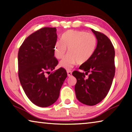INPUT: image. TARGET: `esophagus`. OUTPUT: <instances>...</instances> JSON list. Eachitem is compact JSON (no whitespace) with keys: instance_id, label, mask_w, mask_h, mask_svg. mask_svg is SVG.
<instances>
[{"instance_id":"esophagus-1","label":"esophagus","mask_w":132,"mask_h":132,"mask_svg":"<svg viewBox=\"0 0 132 132\" xmlns=\"http://www.w3.org/2000/svg\"><path fill=\"white\" fill-rule=\"evenodd\" d=\"M67 73H68V76L69 77H70L71 76V75H72V72H71V71L70 70L67 71Z\"/></svg>"}]
</instances>
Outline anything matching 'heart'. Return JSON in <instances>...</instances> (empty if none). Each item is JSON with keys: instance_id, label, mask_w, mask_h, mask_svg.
<instances>
[{"instance_id": "1", "label": "heart", "mask_w": 132, "mask_h": 132, "mask_svg": "<svg viewBox=\"0 0 132 132\" xmlns=\"http://www.w3.org/2000/svg\"><path fill=\"white\" fill-rule=\"evenodd\" d=\"M97 38L92 33L77 30H68L61 36V40L56 41L53 53L56 58L62 59L68 48V53L60 62L59 66L70 69L76 64H83L90 60L95 52Z\"/></svg>"}]
</instances>
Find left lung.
Segmentation results:
<instances>
[{"instance_id":"obj_1","label":"left lung","mask_w":132,"mask_h":132,"mask_svg":"<svg viewBox=\"0 0 132 132\" xmlns=\"http://www.w3.org/2000/svg\"><path fill=\"white\" fill-rule=\"evenodd\" d=\"M97 39V48L90 60L79 67L81 73L74 71L77 82L75 90L76 98L85 105L93 106L101 102L108 94L115 76V50L105 35L93 29ZM89 72V77L86 75Z\"/></svg>"}]
</instances>
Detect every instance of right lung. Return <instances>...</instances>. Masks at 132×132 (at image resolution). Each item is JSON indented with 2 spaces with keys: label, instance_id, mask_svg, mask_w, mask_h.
Here are the masks:
<instances>
[{
  "label": "right lung",
  "instance_id": "1",
  "mask_svg": "<svg viewBox=\"0 0 132 132\" xmlns=\"http://www.w3.org/2000/svg\"><path fill=\"white\" fill-rule=\"evenodd\" d=\"M57 40L56 28L44 27L24 40L18 53L19 77L24 93L36 105L47 107L57 101L67 72L54 70L58 61L53 47Z\"/></svg>",
  "mask_w": 132,
  "mask_h": 132
}]
</instances>
